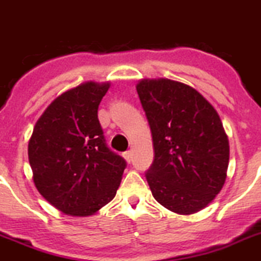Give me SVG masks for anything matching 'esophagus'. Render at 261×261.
<instances>
[{"label":"esophagus","mask_w":261,"mask_h":261,"mask_svg":"<svg viewBox=\"0 0 261 261\" xmlns=\"http://www.w3.org/2000/svg\"><path fill=\"white\" fill-rule=\"evenodd\" d=\"M123 157H125V160L130 164L131 161H133V152H131V150H127V152L123 153Z\"/></svg>","instance_id":"esophagus-1"}]
</instances>
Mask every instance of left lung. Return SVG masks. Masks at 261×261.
<instances>
[{
    "mask_svg": "<svg viewBox=\"0 0 261 261\" xmlns=\"http://www.w3.org/2000/svg\"><path fill=\"white\" fill-rule=\"evenodd\" d=\"M152 131L154 161L147 172L153 197L167 210L192 215L223 189L229 140L216 109L196 89L169 79L136 84Z\"/></svg>",
    "mask_w": 261,
    "mask_h": 261,
    "instance_id": "8db88e82",
    "label": "left lung"
}]
</instances>
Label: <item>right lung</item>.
<instances>
[{"mask_svg": "<svg viewBox=\"0 0 261 261\" xmlns=\"http://www.w3.org/2000/svg\"><path fill=\"white\" fill-rule=\"evenodd\" d=\"M111 82L87 81L57 96L28 142L33 182L65 215L91 216L114 198L126 162L109 150L97 108Z\"/></svg>", "mask_w": 261, "mask_h": 261, "instance_id": "right-lung-1", "label": "right lung"}]
</instances>
